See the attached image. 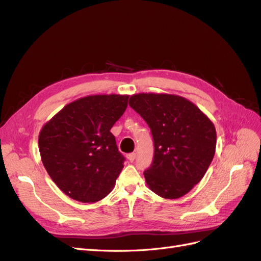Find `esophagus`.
<instances>
[{
    "mask_svg": "<svg viewBox=\"0 0 261 261\" xmlns=\"http://www.w3.org/2000/svg\"><path fill=\"white\" fill-rule=\"evenodd\" d=\"M127 159H128V161L129 162H134L135 161V159H136V153H129V154H127Z\"/></svg>",
    "mask_w": 261,
    "mask_h": 261,
    "instance_id": "34e87169",
    "label": "esophagus"
}]
</instances>
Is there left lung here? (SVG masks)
Returning a JSON list of instances; mask_svg holds the SVG:
<instances>
[{"instance_id":"8db88e82","label":"left lung","mask_w":261,"mask_h":261,"mask_svg":"<svg viewBox=\"0 0 261 261\" xmlns=\"http://www.w3.org/2000/svg\"><path fill=\"white\" fill-rule=\"evenodd\" d=\"M129 106L147 122L153 137V161L144 172L150 191L165 199L191 192L216 152L217 132L210 118L176 94H133Z\"/></svg>"}]
</instances>
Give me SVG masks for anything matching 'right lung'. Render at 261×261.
<instances>
[{"label": "right lung", "mask_w": 261, "mask_h": 261, "mask_svg": "<svg viewBox=\"0 0 261 261\" xmlns=\"http://www.w3.org/2000/svg\"><path fill=\"white\" fill-rule=\"evenodd\" d=\"M127 94H93L66 105L39 134V151L61 191L81 202L105 198L124 167L110 132L127 108Z\"/></svg>", "instance_id": "1"}]
</instances>
